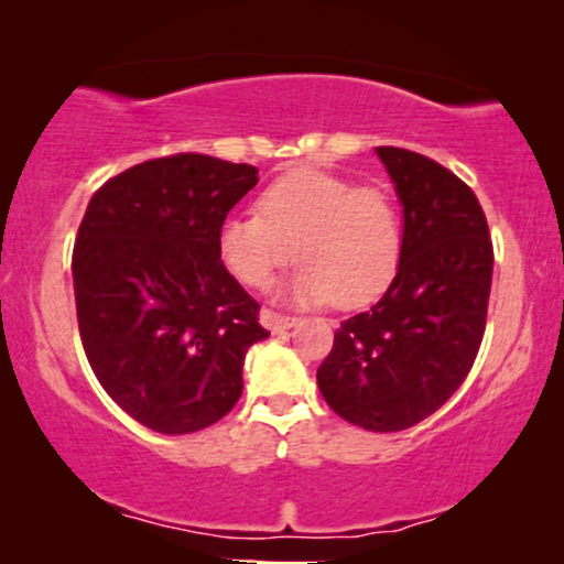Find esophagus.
<instances>
[{"instance_id":"1","label":"esophagus","mask_w":564,"mask_h":564,"mask_svg":"<svg viewBox=\"0 0 564 564\" xmlns=\"http://www.w3.org/2000/svg\"><path fill=\"white\" fill-rule=\"evenodd\" d=\"M262 323H264V328H270L273 334H283V332H289V328L296 326V318H289V315H278V313H270V310H264Z\"/></svg>"}]
</instances>
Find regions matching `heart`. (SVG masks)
<instances>
[{
    "label": "heart",
    "instance_id": "1",
    "mask_svg": "<svg viewBox=\"0 0 564 564\" xmlns=\"http://www.w3.org/2000/svg\"><path fill=\"white\" fill-rule=\"evenodd\" d=\"M257 212L225 217L217 228L219 262L246 286H268L291 251L302 264L278 286L281 302L334 300L355 310L379 300L398 275L403 219L387 187L296 170L264 187Z\"/></svg>",
    "mask_w": 564,
    "mask_h": 564
}]
</instances>
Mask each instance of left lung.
<instances>
[{
	"label": "left lung",
	"mask_w": 564,
	"mask_h": 564,
	"mask_svg": "<svg viewBox=\"0 0 564 564\" xmlns=\"http://www.w3.org/2000/svg\"><path fill=\"white\" fill-rule=\"evenodd\" d=\"M403 206V254L390 289L334 334L318 368L323 400L371 432L435 413L467 379L488 313L494 246L482 206L456 174L405 148H377Z\"/></svg>",
	"instance_id": "left-lung-1"
}]
</instances>
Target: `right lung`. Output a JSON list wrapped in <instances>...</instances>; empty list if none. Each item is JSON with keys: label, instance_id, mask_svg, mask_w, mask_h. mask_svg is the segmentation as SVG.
<instances>
[{"label": "right lung", "instance_id": "obj_1", "mask_svg": "<svg viewBox=\"0 0 564 564\" xmlns=\"http://www.w3.org/2000/svg\"><path fill=\"white\" fill-rule=\"evenodd\" d=\"M249 164L180 153L116 174L74 246L76 318L102 390L134 422L187 435L243 392L246 349L268 339L217 257V228L260 180Z\"/></svg>", "mask_w": 564, "mask_h": 564}]
</instances>
